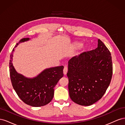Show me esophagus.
Listing matches in <instances>:
<instances>
[{
    "label": "esophagus",
    "instance_id": "obj_1",
    "mask_svg": "<svg viewBox=\"0 0 125 125\" xmlns=\"http://www.w3.org/2000/svg\"><path fill=\"white\" fill-rule=\"evenodd\" d=\"M63 71V74H64L65 75V74H67V71H68V68H67V67L65 66V67H64Z\"/></svg>",
    "mask_w": 125,
    "mask_h": 125
}]
</instances>
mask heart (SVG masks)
Wrapping results in <instances>:
<instances>
[{"instance_id": "obj_1", "label": "heart", "mask_w": 125, "mask_h": 125, "mask_svg": "<svg viewBox=\"0 0 125 125\" xmlns=\"http://www.w3.org/2000/svg\"><path fill=\"white\" fill-rule=\"evenodd\" d=\"M81 45H82V44L81 43H76V44H75V45H74V48H78L80 47H81Z\"/></svg>"}]
</instances>
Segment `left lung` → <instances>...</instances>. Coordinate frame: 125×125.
Wrapping results in <instances>:
<instances>
[{"label": "left lung", "instance_id": "8db88e82", "mask_svg": "<svg viewBox=\"0 0 125 125\" xmlns=\"http://www.w3.org/2000/svg\"><path fill=\"white\" fill-rule=\"evenodd\" d=\"M113 74L111 52L99 39L97 47L71 58L67 73L70 99L89 106L100 100L110 84Z\"/></svg>", "mask_w": 125, "mask_h": 125}]
</instances>
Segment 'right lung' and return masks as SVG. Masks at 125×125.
I'll use <instances>...</instances> for the list:
<instances>
[{
	"label": "right lung",
	"mask_w": 125,
	"mask_h": 125,
	"mask_svg": "<svg viewBox=\"0 0 125 125\" xmlns=\"http://www.w3.org/2000/svg\"><path fill=\"white\" fill-rule=\"evenodd\" d=\"M29 38L21 39L20 43L28 41ZM14 48L10 55L9 71L11 83L20 99L25 104L33 107L43 106L48 104L54 96V87L63 75V66L46 69L35 78H26L18 73L12 64Z\"/></svg>",
	"instance_id": "add662e5"
}]
</instances>
